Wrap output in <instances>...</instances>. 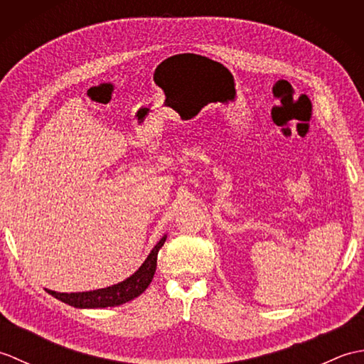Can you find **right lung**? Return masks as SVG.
<instances>
[{"label": "right lung", "instance_id": "add662e5", "mask_svg": "<svg viewBox=\"0 0 364 364\" xmlns=\"http://www.w3.org/2000/svg\"><path fill=\"white\" fill-rule=\"evenodd\" d=\"M166 235L159 239V242L153 247L149 257L142 262L136 272L128 277L117 284L107 286L103 289L95 291H86V292H56L46 289V292L51 294L53 297L68 304L75 308H106V306H119L122 304L133 300L141 296V294L149 288V284L153 280L154 270H156V259L158 252L166 242Z\"/></svg>", "mask_w": 364, "mask_h": 364}]
</instances>
